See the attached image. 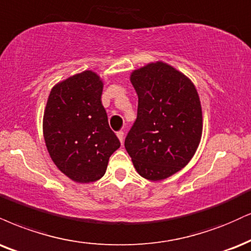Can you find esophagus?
I'll use <instances>...</instances> for the list:
<instances>
[{
    "mask_svg": "<svg viewBox=\"0 0 251 251\" xmlns=\"http://www.w3.org/2000/svg\"><path fill=\"white\" fill-rule=\"evenodd\" d=\"M117 135H118V138H119V140H120V143H124V131H118L117 132Z\"/></svg>",
    "mask_w": 251,
    "mask_h": 251,
    "instance_id": "34e87169",
    "label": "esophagus"
}]
</instances>
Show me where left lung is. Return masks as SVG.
Masks as SVG:
<instances>
[{
    "mask_svg": "<svg viewBox=\"0 0 251 251\" xmlns=\"http://www.w3.org/2000/svg\"><path fill=\"white\" fill-rule=\"evenodd\" d=\"M138 95L137 119L125 149L145 179L171 176L193 158L202 134V111L195 86L162 62L131 75Z\"/></svg>",
    "mask_w": 251,
    "mask_h": 251,
    "instance_id": "left-lung-1",
    "label": "left lung"
}]
</instances>
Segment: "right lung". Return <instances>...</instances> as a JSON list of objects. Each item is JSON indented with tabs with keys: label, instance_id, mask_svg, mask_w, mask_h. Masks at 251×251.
Masks as SVG:
<instances>
[{
	"label": "right lung",
	"instance_id": "obj_1",
	"mask_svg": "<svg viewBox=\"0 0 251 251\" xmlns=\"http://www.w3.org/2000/svg\"><path fill=\"white\" fill-rule=\"evenodd\" d=\"M101 92L99 77L84 71L53 86L48 98L43 118L48 152L59 171L76 182L100 179L120 146L108 125Z\"/></svg>",
	"mask_w": 251,
	"mask_h": 251
}]
</instances>
